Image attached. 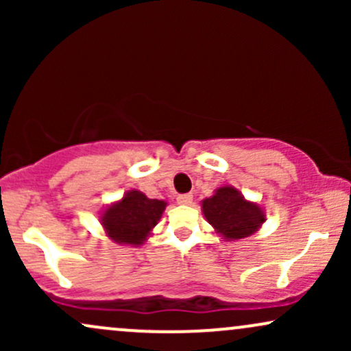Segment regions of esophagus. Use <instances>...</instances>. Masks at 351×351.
Here are the masks:
<instances>
[{"label": "esophagus", "mask_w": 351, "mask_h": 351, "mask_svg": "<svg viewBox=\"0 0 351 351\" xmlns=\"http://www.w3.org/2000/svg\"><path fill=\"white\" fill-rule=\"evenodd\" d=\"M176 203L178 204H191L193 203V195H180L176 198Z\"/></svg>", "instance_id": "obj_1"}]
</instances>
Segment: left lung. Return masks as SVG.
Returning <instances> with one entry per match:
<instances>
[{"label": "left lung", "instance_id": "obj_1", "mask_svg": "<svg viewBox=\"0 0 351 351\" xmlns=\"http://www.w3.org/2000/svg\"><path fill=\"white\" fill-rule=\"evenodd\" d=\"M206 221L223 239L237 241L259 231L265 215L259 204L251 203L232 186H221L201 203Z\"/></svg>", "mask_w": 351, "mask_h": 351}]
</instances>
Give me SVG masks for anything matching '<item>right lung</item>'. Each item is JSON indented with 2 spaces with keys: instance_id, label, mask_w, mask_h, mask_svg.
Wrapping results in <instances>:
<instances>
[{
  "instance_id": "1",
  "label": "right lung",
  "mask_w": 351,
  "mask_h": 351,
  "mask_svg": "<svg viewBox=\"0 0 351 351\" xmlns=\"http://www.w3.org/2000/svg\"><path fill=\"white\" fill-rule=\"evenodd\" d=\"M165 208L163 199H150L142 191L130 189L122 199L104 209L100 224L114 243L140 245L158 224Z\"/></svg>"
}]
</instances>
